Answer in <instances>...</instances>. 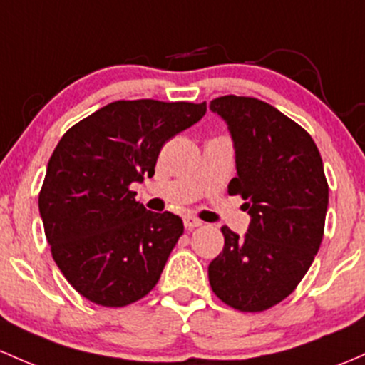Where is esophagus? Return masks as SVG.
I'll list each match as a JSON object with an SVG mask.
<instances>
[{"mask_svg": "<svg viewBox=\"0 0 365 365\" xmlns=\"http://www.w3.org/2000/svg\"><path fill=\"white\" fill-rule=\"evenodd\" d=\"M183 225H185V228H189V230H192V228L201 227L202 222L199 218H195V216H185V218H183Z\"/></svg>", "mask_w": 365, "mask_h": 365, "instance_id": "1", "label": "esophagus"}]
</instances>
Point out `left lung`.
Segmentation results:
<instances>
[{
  "instance_id": "8db88e82",
  "label": "left lung",
  "mask_w": 365,
  "mask_h": 365,
  "mask_svg": "<svg viewBox=\"0 0 365 365\" xmlns=\"http://www.w3.org/2000/svg\"><path fill=\"white\" fill-rule=\"evenodd\" d=\"M210 109L227 123L239 194L251 216L244 237L222 227L225 246L207 267L213 293L241 312H263L287 298L317 255L329 187L317 145L293 119L253 97L225 95Z\"/></svg>"
}]
</instances>
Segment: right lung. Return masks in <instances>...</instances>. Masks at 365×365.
Wrapping results in <instances>:
<instances>
[{
	"label": "right lung",
	"mask_w": 365,
	"mask_h": 365,
	"mask_svg": "<svg viewBox=\"0 0 365 365\" xmlns=\"http://www.w3.org/2000/svg\"><path fill=\"white\" fill-rule=\"evenodd\" d=\"M204 114L206 102L118 100L60 138L39 213L55 263L91 303L126 307L158 284L183 222L147 211L130 185L154 175L164 143Z\"/></svg>",
	"instance_id": "1"
}]
</instances>
